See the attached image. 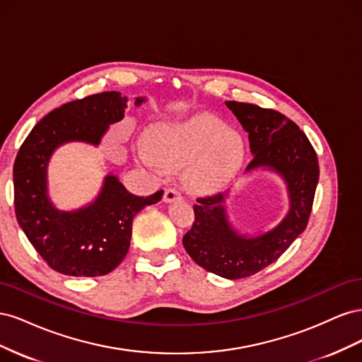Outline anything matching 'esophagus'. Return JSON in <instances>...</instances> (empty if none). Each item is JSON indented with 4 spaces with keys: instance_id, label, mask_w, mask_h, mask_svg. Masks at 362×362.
Masks as SVG:
<instances>
[{
    "instance_id": "34e87169",
    "label": "esophagus",
    "mask_w": 362,
    "mask_h": 362,
    "mask_svg": "<svg viewBox=\"0 0 362 362\" xmlns=\"http://www.w3.org/2000/svg\"><path fill=\"white\" fill-rule=\"evenodd\" d=\"M180 198H181V192L178 189L168 187L166 190H164V196H163L164 202H173V201H177Z\"/></svg>"
}]
</instances>
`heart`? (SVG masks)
Returning a JSON list of instances; mask_svg holds the SVG:
<instances>
[{
  "label": "heart",
  "instance_id": "b5f03b06",
  "mask_svg": "<svg viewBox=\"0 0 362 362\" xmlns=\"http://www.w3.org/2000/svg\"><path fill=\"white\" fill-rule=\"evenodd\" d=\"M148 164L163 170L185 168L184 182L193 193H213L231 180L245 157L243 139L211 116L152 127L145 137Z\"/></svg>",
  "mask_w": 362,
  "mask_h": 362
}]
</instances>
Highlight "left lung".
<instances>
[{
  "mask_svg": "<svg viewBox=\"0 0 362 362\" xmlns=\"http://www.w3.org/2000/svg\"><path fill=\"white\" fill-rule=\"evenodd\" d=\"M249 134L254 160L247 170L275 169L290 192V211L270 233L255 238L238 235L226 221L225 194L196 199L194 222L182 245L196 264L226 279L246 278L276 261L308 225L319 182V161L308 137L293 120L273 108L225 101Z\"/></svg>",
  "mask_w": 362,
  "mask_h": 362,
  "instance_id": "8db88e82",
  "label": "left lung"
}]
</instances>
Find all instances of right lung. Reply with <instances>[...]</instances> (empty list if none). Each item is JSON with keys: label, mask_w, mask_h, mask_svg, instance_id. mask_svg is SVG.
Wrapping results in <instances>:
<instances>
[{"label": "right lung", "mask_w": 362, "mask_h": 362, "mask_svg": "<svg viewBox=\"0 0 362 362\" xmlns=\"http://www.w3.org/2000/svg\"><path fill=\"white\" fill-rule=\"evenodd\" d=\"M127 98L103 92L63 104L31 129L13 166L15 213L30 243L56 272L69 276H104L125 258L134 216L161 201L163 190L151 196L129 193L108 175L98 199L75 213H60L47 196V164L64 141L98 145L108 125L122 119ZM144 100H139V105Z\"/></svg>", "instance_id": "right-lung-1"}]
</instances>
